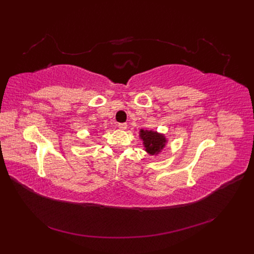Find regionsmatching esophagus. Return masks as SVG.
Returning a JSON list of instances; mask_svg holds the SVG:
<instances>
[{
	"instance_id": "esophagus-1",
	"label": "esophagus",
	"mask_w": 254,
	"mask_h": 254,
	"mask_svg": "<svg viewBox=\"0 0 254 254\" xmlns=\"http://www.w3.org/2000/svg\"><path fill=\"white\" fill-rule=\"evenodd\" d=\"M118 127L122 130H125L127 128V124L126 123H120V124H118Z\"/></svg>"
}]
</instances>
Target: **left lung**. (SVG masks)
<instances>
[{
	"mask_svg": "<svg viewBox=\"0 0 254 254\" xmlns=\"http://www.w3.org/2000/svg\"><path fill=\"white\" fill-rule=\"evenodd\" d=\"M140 137L143 141L145 151L149 155H158L162 150L167 143V140L164 134L158 133L152 130H140Z\"/></svg>",
	"mask_w": 254,
	"mask_h": 254,
	"instance_id": "left-lung-1",
	"label": "left lung"
}]
</instances>
